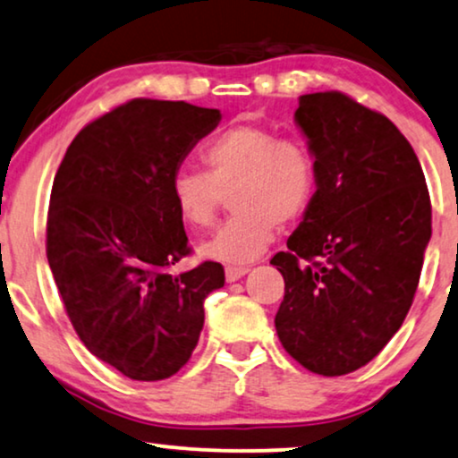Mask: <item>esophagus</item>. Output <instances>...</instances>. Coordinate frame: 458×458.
<instances>
[{"instance_id":"1","label":"esophagus","mask_w":458,"mask_h":458,"mask_svg":"<svg viewBox=\"0 0 458 458\" xmlns=\"http://www.w3.org/2000/svg\"><path fill=\"white\" fill-rule=\"evenodd\" d=\"M224 272H225V280H228V283H234V280L245 276V274L249 272V267L247 266H225Z\"/></svg>"}]
</instances>
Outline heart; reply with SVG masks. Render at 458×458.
<instances>
[{
    "instance_id": "obj_1",
    "label": "heart",
    "mask_w": 458,
    "mask_h": 458,
    "mask_svg": "<svg viewBox=\"0 0 458 458\" xmlns=\"http://www.w3.org/2000/svg\"><path fill=\"white\" fill-rule=\"evenodd\" d=\"M200 161L207 172L180 167L169 192L182 222L194 230L213 225L230 192L236 213L200 247L209 259L233 266L258 259L278 224L295 222L312 203V152L297 140H280L267 127H230L203 146Z\"/></svg>"
}]
</instances>
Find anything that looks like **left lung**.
I'll return each mask as SVG.
<instances>
[{"label":"left lung","mask_w":458,"mask_h":458,"mask_svg":"<svg viewBox=\"0 0 458 458\" xmlns=\"http://www.w3.org/2000/svg\"><path fill=\"white\" fill-rule=\"evenodd\" d=\"M316 163L303 222L270 264L284 278L276 333L316 375L358 370L404 322L431 239V200L412 146L386 114L341 91L300 98Z\"/></svg>","instance_id":"left-lung-1"}]
</instances>
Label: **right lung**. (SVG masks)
Listing matches in <instances>:
<instances>
[{
	"label": "right lung",
	"mask_w": 458,
	"mask_h": 458,
	"mask_svg": "<svg viewBox=\"0 0 458 458\" xmlns=\"http://www.w3.org/2000/svg\"><path fill=\"white\" fill-rule=\"evenodd\" d=\"M217 108L136 98L77 133L54 178L46 253L83 345L133 381L178 373L199 344L224 267L191 255L169 182Z\"/></svg>",
	"instance_id": "1"
}]
</instances>
